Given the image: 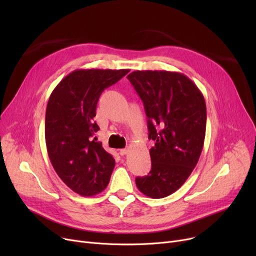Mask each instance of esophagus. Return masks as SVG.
Listing matches in <instances>:
<instances>
[{"label": "esophagus", "mask_w": 256, "mask_h": 256, "mask_svg": "<svg viewBox=\"0 0 256 256\" xmlns=\"http://www.w3.org/2000/svg\"><path fill=\"white\" fill-rule=\"evenodd\" d=\"M128 152V148H122V150H119L120 156H126Z\"/></svg>", "instance_id": "34e87169"}]
</instances>
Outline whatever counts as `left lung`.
Returning <instances> with one entry per match:
<instances>
[{
    "instance_id": "1",
    "label": "left lung",
    "mask_w": 256,
    "mask_h": 256,
    "mask_svg": "<svg viewBox=\"0 0 256 256\" xmlns=\"http://www.w3.org/2000/svg\"><path fill=\"white\" fill-rule=\"evenodd\" d=\"M143 102L148 128L152 170L137 178L140 192L152 198L174 193L190 176L202 152L206 106L186 76L166 70H136L128 76Z\"/></svg>"
}]
</instances>
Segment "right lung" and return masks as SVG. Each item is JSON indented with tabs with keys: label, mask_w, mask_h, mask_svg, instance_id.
<instances>
[{
	"label": "right lung",
	"mask_w": 256,
	"mask_h": 256,
	"mask_svg": "<svg viewBox=\"0 0 256 256\" xmlns=\"http://www.w3.org/2000/svg\"><path fill=\"white\" fill-rule=\"evenodd\" d=\"M130 70H76L52 90L46 112V143L59 178L82 196L102 192L110 182L115 160L102 142L93 139L94 122L102 91Z\"/></svg>",
	"instance_id": "1"
}]
</instances>
